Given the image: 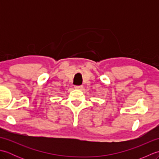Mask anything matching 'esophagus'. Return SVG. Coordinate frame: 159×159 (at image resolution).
I'll return each instance as SVG.
<instances>
[{
  "mask_svg": "<svg viewBox=\"0 0 159 159\" xmlns=\"http://www.w3.org/2000/svg\"><path fill=\"white\" fill-rule=\"evenodd\" d=\"M74 88L76 89H79V90H83V85H79V86H75Z\"/></svg>",
  "mask_w": 159,
  "mask_h": 159,
  "instance_id": "34e87169",
  "label": "esophagus"
}]
</instances>
